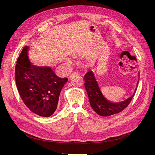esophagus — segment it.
<instances>
[{"mask_svg": "<svg viewBox=\"0 0 155 155\" xmlns=\"http://www.w3.org/2000/svg\"><path fill=\"white\" fill-rule=\"evenodd\" d=\"M73 74H78V72H74L72 73V74L71 75V76H70V77H71Z\"/></svg>", "mask_w": 155, "mask_h": 155, "instance_id": "34e87169", "label": "esophagus"}]
</instances>
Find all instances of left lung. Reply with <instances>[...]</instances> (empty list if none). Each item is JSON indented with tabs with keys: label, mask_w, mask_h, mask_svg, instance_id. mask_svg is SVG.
<instances>
[{
	"label": "left lung",
	"mask_w": 155,
	"mask_h": 155,
	"mask_svg": "<svg viewBox=\"0 0 155 155\" xmlns=\"http://www.w3.org/2000/svg\"><path fill=\"white\" fill-rule=\"evenodd\" d=\"M84 79H85V87L90 104L93 110L97 114L102 116H109L124 110L130 104L137 91V88H136L133 94L127 100L115 104V103L109 101L103 96L92 71L89 70L87 72Z\"/></svg>",
	"instance_id": "left-lung-1"
}]
</instances>
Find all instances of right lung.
<instances>
[{"instance_id":"add662e5","label":"right lung","mask_w":155,"mask_h":155,"mask_svg":"<svg viewBox=\"0 0 155 155\" xmlns=\"http://www.w3.org/2000/svg\"><path fill=\"white\" fill-rule=\"evenodd\" d=\"M26 46L15 65V81L22 101L34 113L43 117L52 115L67 78H60L50 67H36L28 57Z\"/></svg>"}]
</instances>
